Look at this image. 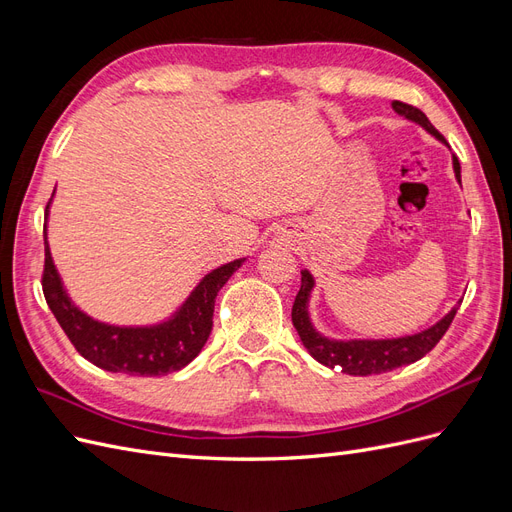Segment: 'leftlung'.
<instances>
[{"instance_id": "left-lung-1", "label": "left lung", "mask_w": 512, "mask_h": 512, "mask_svg": "<svg viewBox=\"0 0 512 512\" xmlns=\"http://www.w3.org/2000/svg\"><path fill=\"white\" fill-rule=\"evenodd\" d=\"M391 106L397 115L416 123V126H421L425 132H429L433 138H438L440 143L446 145L444 136L431 126V121L423 111H418V108L399 100H395ZM453 170H455V179L461 183V166L455 156H453ZM314 286H316L314 275L307 269H303L301 288L292 305V324L294 329H297L303 346L318 363L331 369L339 365L348 376L384 374V371H391L401 365H410L418 359H423V356L440 342L446 329L451 327V322L461 305V301H457V305H453L451 312L444 314L436 324H431L429 329L418 331L414 335L391 337V339H361V337L333 339V337L322 335L314 327L312 316H309V299H312Z\"/></svg>"}]
</instances>
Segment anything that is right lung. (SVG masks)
I'll list each match as a JSON object with an SVG mask.
<instances>
[{"label":"right lung","instance_id":"1","mask_svg":"<svg viewBox=\"0 0 512 512\" xmlns=\"http://www.w3.org/2000/svg\"><path fill=\"white\" fill-rule=\"evenodd\" d=\"M55 192L44 211V275L42 290L53 316L74 348L89 363L113 374L164 376L192 363L213 329L215 297L245 258L209 271L173 314L153 324H111L91 318L72 301L55 267L46 226Z\"/></svg>","mask_w":512,"mask_h":512}]
</instances>
